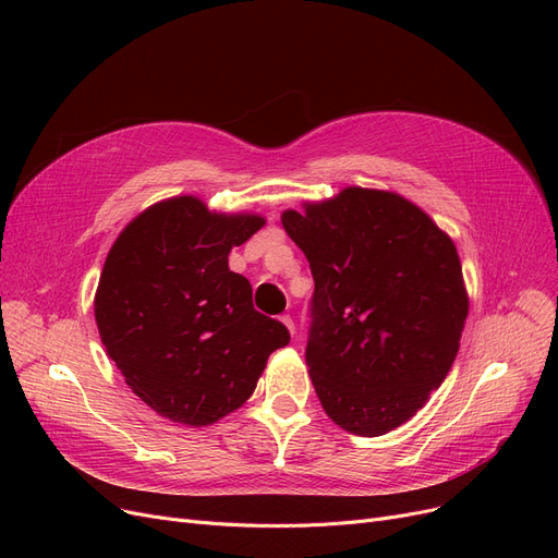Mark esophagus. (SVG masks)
Returning <instances> with one entry per match:
<instances>
[{
  "label": "esophagus",
  "instance_id": "esophagus-1",
  "mask_svg": "<svg viewBox=\"0 0 558 558\" xmlns=\"http://www.w3.org/2000/svg\"><path fill=\"white\" fill-rule=\"evenodd\" d=\"M280 322H282V325H284L287 329H290V333H294V322H292V317H290V315H282V317H280Z\"/></svg>",
  "mask_w": 558,
  "mask_h": 558
}]
</instances>
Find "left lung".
Segmentation results:
<instances>
[{
    "instance_id": "8db88e82",
    "label": "left lung",
    "mask_w": 558,
    "mask_h": 558,
    "mask_svg": "<svg viewBox=\"0 0 558 558\" xmlns=\"http://www.w3.org/2000/svg\"><path fill=\"white\" fill-rule=\"evenodd\" d=\"M311 264L305 364L327 415L356 436L408 422L452 368L469 294L452 239L401 194L345 187L284 210Z\"/></svg>"
}]
</instances>
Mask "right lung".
I'll return each mask as SVG.
<instances>
[{
    "label": "right lung",
    "mask_w": 558,
    "mask_h": 558,
    "mask_svg": "<svg viewBox=\"0 0 558 558\" xmlns=\"http://www.w3.org/2000/svg\"><path fill=\"white\" fill-rule=\"evenodd\" d=\"M264 227L253 213H210L196 196L159 202L122 229L106 257L95 319L124 383L157 415L206 426L241 408L266 359L290 343L255 311L229 253Z\"/></svg>",
    "instance_id": "right-lung-1"
}]
</instances>
